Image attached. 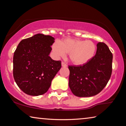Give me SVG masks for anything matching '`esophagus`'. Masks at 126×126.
<instances>
[{
    "mask_svg": "<svg viewBox=\"0 0 126 126\" xmlns=\"http://www.w3.org/2000/svg\"><path fill=\"white\" fill-rule=\"evenodd\" d=\"M62 67H67V65L66 64H65L64 62H62Z\"/></svg>",
    "mask_w": 126,
    "mask_h": 126,
    "instance_id": "esophagus-1",
    "label": "esophagus"
}]
</instances>
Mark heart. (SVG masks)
Here are the masks:
<instances>
[{"label":"heart","instance_id":"obj_1","mask_svg":"<svg viewBox=\"0 0 126 126\" xmlns=\"http://www.w3.org/2000/svg\"><path fill=\"white\" fill-rule=\"evenodd\" d=\"M52 50L57 57H63L69 54V59L75 65H84L94 56L96 46L91 40L66 38L55 42L52 46Z\"/></svg>","mask_w":126,"mask_h":126}]
</instances>
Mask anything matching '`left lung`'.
<instances>
[{"instance_id":"8db88e82","label":"left lung","mask_w":126,"mask_h":126,"mask_svg":"<svg viewBox=\"0 0 126 126\" xmlns=\"http://www.w3.org/2000/svg\"><path fill=\"white\" fill-rule=\"evenodd\" d=\"M93 58L82 65L68 67L69 87L79 97L94 96L102 91L109 81L112 71L113 55L104 43L97 44Z\"/></svg>"}]
</instances>
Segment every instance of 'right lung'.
I'll return each instance as SVG.
<instances>
[{
    "mask_svg": "<svg viewBox=\"0 0 126 126\" xmlns=\"http://www.w3.org/2000/svg\"><path fill=\"white\" fill-rule=\"evenodd\" d=\"M54 38L37 34L19 43L13 57V76L25 93L33 96L48 91L61 68V62L49 57Z\"/></svg>",
    "mask_w": 126,
    "mask_h": 126,
    "instance_id": "right-lung-1",
    "label": "right lung"
}]
</instances>
